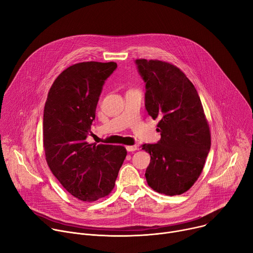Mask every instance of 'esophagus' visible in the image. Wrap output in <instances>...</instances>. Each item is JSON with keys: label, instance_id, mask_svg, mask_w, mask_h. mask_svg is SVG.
I'll return each instance as SVG.
<instances>
[{"label": "esophagus", "instance_id": "obj_1", "mask_svg": "<svg viewBox=\"0 0 253 253\" xmlns=\"http://www.w3.org/2000/svg\"><path fill=\"white\" fill-rule=\"evenodd\" d=\"M126 149L128 151H135L138 149V146L137 145H128V146H126Z\"/></svg>", "mask_w": 253, "mask_h": 253}]
</instances>
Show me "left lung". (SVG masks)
Wrapping results in <instances>:
<instances>
[{
	"mask_svg": "<svg viewBox=\"0 0 253 253\" xmlns=\"http://www.w3.org/2000/svg\"><path fill=\"white\" fill-rule=\"evenodd\" d=\"M135 63L145 82V109L154 120L160 119V141L142 145L150 155L147 184L159 193L180 195L196 182L211 149L203 105L192 82L176 66L145 59Z\"/></svg>",
	"mask_w": 253,
	"mask_h": 253,
	"instance_id": "left-lung-1",
	"label": "left lung"
}]
</instances>
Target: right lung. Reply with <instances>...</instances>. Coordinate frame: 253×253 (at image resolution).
Instances as JSON below:
<instances>
[{
    "instance_id": "1",
    "label": "right lung",
    "mask_w": 253,
    "mask_h": 253,
    "mask_svg": "<svg viewBox=\"0 0 253 253\" xmlns=\"http://www.w3.org/2000/svg\"><path fill=\"white\" fill-rule=\"evenodd\" d=\"M115 62H82L65 69L50 87L43 110V149L62 186L82 201L111 193L127 156L122 145L86 141L103 85Z\"/></svg>"
}]
</instances>
